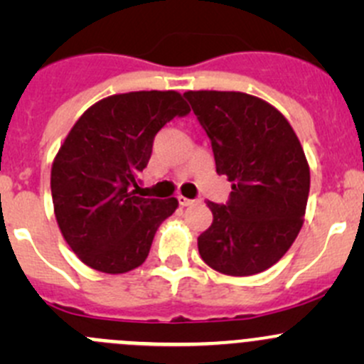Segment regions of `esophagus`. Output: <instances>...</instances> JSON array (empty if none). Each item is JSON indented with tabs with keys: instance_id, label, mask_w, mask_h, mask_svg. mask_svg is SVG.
<instances>
[{
	"instance_id": "1",
	"label": "esophagus",
	"mask_w": 364,
	"mask_h": 364,
	"mask_svg": "<svg viewBox=\"0 0 364 364\" xmlns=\"http://www.w3.org/2000/svg\"><path fill=\"white\" fill-rule=\"evenodd\" d=\"M178 203L181 204V205H193L196 203H200V200H192V199H186V197L179 196L178 197Z\"/></svg>"
}]
</instances>
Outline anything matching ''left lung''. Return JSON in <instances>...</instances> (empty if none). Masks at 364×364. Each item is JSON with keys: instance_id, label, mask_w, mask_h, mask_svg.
Segmentation results:
<instances>
[{"instance_id": "obj_1", "label": "left lung", "mask_w": 364, "mask_h": 364, "mask_svg": "<svg viewBox=\"0 0 364 364\" xmlns=\"http://www.w3.org/2000/svg\"><path fill=\"white\" fill-rule=\"evenodd\" d=\"M211 141L216 172L232 183L229 203H208L213 223L197 240L203 260L250 277L287 253L304 222L310 167L291 123L241 91H186Z\"/></svg>"}]
</instances>
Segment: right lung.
Masks as SVG:
<instances>
[{
	"label": "right lung",
	"mask_w": 364,
	"mask_h": 364,
	"mask_svg": "<svg viewBox=\"0 0 364 364\" xmlns=\"http://www.w3.org/2000/svg\"><path fill=\"white\" fill-rule=\"evenodd\" d=\"M188 112L178 91H132L75 121L53 161L50 192L61 234L86 266L121 274L144 262L178 199L139 197V172L160 128Z\"/></svg>",
	"instance_id": "1"
}]
</instances>
